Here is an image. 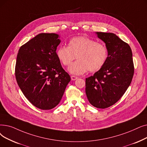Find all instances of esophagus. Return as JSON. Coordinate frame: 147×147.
Listing matches in <instances>:
<instances>
[{
	"mask_svg": "<svg viewBox=\"0 0 147 147\" xmlns=\"http://www.w3.org/2000/svg\"><path fill=\"white\" fill-rule=\"evenodd\" d=\"M71 79L72 80H76V79H78V78L77 77V76H71Z\"/></svg>",
	"mask_w": 147,
	"mask_h": 147,
	"instance_id": "obj_1",
	"label": "esophagus"
}]
</instances>
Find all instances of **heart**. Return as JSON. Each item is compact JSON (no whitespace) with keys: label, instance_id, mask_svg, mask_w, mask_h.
Masks as SVG:
<instances>
[{"label":"heart","instance_id":"obj_1","mask_svg":"<svg viewBox=\"0 0 147 147\" xmlns=\"http://www.w3.org/2000/svg\"><path fill=\"white\" fill-rule=\"evenodd\" d=\"M56 56L64 66L69 65L76 59L68 70L75 75L98 71L105 64L107 57V50L103 44L84 36L73 38L69 40L68 47L62 46L56 50Z\"/></svg>","mask_w":147,"mask_h":147}]
</instances>
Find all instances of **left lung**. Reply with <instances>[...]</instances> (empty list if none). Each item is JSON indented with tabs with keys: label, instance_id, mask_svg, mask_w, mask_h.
Masks as SVG:
<instances>
[{
	"label": "left lung",
	"instance_id": "8db88e82",
	"mask_svg": "<svg viewBox=\"0 0 147 147\" xmlns=\"http://www.w3.org/2000/svg\"><path fill=\"white\" fill-rule=\"evenodd\" d=\"M106 44L107 57L104 65L86 79L85 92L93 106L105 109L123 96L134 74L132 52L127 43L113 33L96 32Z\"/></svg>",
	"mask_w": 147,
	"mask_h": 147
}]
</instances>
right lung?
Returning a JSON list of instances; mask_svg holds the SVG:
<instances>
[{
	"label": "right lung",
	"instance_id": "add662e5",
	"mask_svg": "<svg viewBox=\"0 0 147 147\" xmlns=\"http://www.w3.org/2000/svg\"><path fill=\"white\" fill-rule=\"evenodd\" d=\"M59 35L41 33L21 46L17 56L15 74L26 98L42 110L58 105L71 80L57 58Z\"/></svg>",
	"mask_w": 147,
	"mask_h": 147
}]
</instances>
